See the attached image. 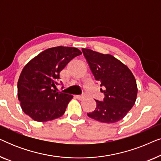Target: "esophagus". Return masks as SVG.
I'll return each mask as SVG.
<instances>
[{
	"label": "esophagus",
	"mask_w": 161,
	"mask_h": 161,
	"mask_svg": "<svg viewBox=\"0 0 161 161\" xmlns=\"http://www.w3.org/2000/svg\"><path fill=\"white\" fill-rule=\"evenodd\" d=\"M75 97L78 99V100H83V99H84V97L81 96V95H76Z\"/></svg>",
	"instance_id": "esophagus-1"
}]
</instances>
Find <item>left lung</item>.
Listing matches in <instances>:
<instances>
[{"mask_svg": "<svg viewBox=\"0 0 161 161\" xmlns=\"http://www.w3.org/2000/svg\"><path fill=\"white\" fill-rule=\"evenodd\" d=\"M90 69L105 94L103 102L95 100L96 108L87 114L98 122L114 123L125 117L135 104L138 87L130 69L110 54H103L82 48Z\"/></svg>", "mask_w": 161, "mask_h": 161, "instance_id": "obj_1", "label": "left lung"}]
</instances>
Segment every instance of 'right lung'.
<instances>
[{"instance_id": "right-lung-1", "label": "right lung", "mask_w": 161, "mask_h": 161, "mask_svg": "<svg viewBox=\"0 0 161 161\" xmlns=\"http://www.w3.org/2000/svg\"><path fill=\"white\" fill-rule=\"evenodd\" d=\"M81 54L75 47L48 48L23 67L17 82V96L24 113L39 122L53 120L64 114L73 96L56 92L53 88L61 70Z\"/></svg>"}]
</instances>
